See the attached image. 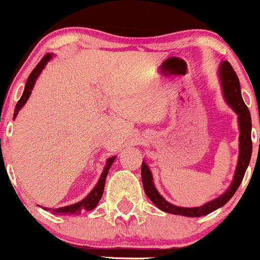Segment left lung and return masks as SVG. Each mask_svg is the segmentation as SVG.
Here are the masks:
<instances>
[{
    "mask_svg": "<svg viewBox=\"0 0 260 260\" xmlns=\"http://www.w3.org/2000/svg\"><path fill=\"white\" fill-rule=\"evenodd\" d=\"M219 77L220 82H221L222 92L225 101L228 105L231 107L238 116V126H240V155H238L237 166H236V171L232 183L226 189L225 193L213 201L205 203L202 207L196 208H183V207H176L171 204L160 196L157 189L154 186L153 175H151L150 170H149L147 162L143 161L142 164V182L143 187H144L145 194L148 198L156 205L160 210L166 211V213L175 214V215H182L188 217H199L208 215V214L213 213L216 209L223 207L232 196L235 194L236 190L240 187L241 182H242L246 170L248 168L250 156H252V138H250V132H252V120H250V113L248 107L246 106L244 101L241 95V85L240 80L236 72L230 64V62L223 61L220 64L219 68Z\"/></svg>",
    "mask_w": 260,
    "mask_h": 260,
    "instance_id": "left-lung-1",
    "label": "left lung"
}]
</instances>
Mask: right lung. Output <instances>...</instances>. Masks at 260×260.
<instances>
[{"instance_id":"right-lung-1","label":"right lung","mask_w":260,"mask_h":260,"mask_svg":"<svg viewBox=\"0 0 260 260\" xmlns=\"http://www.w3.org/2000/svg\"><path fill=\"white\" fill-rule=\"evenodd\" d=\"M51 58H52L51 53H46V55H45L44 57L41 58V61L37 64V67L32 70V72L29 74V78L25 83L24 91H23L22 96H20L19 101H18L17 105H16V109H14V115H13L14 118L17 117L18 112L20 111V109H22V107L25 105L26 100H28L29 96H30L31 90H32V88H34L35 82H37L38 77L40 76L41 71L44 70L45 66L47 64V62H49ZM115 159H116V156H112V157H109V159L106 160V165H105V168H104V171L100 176L99 181H98L96 186L92 188L91 192L89 193V194L86 196L85 198L83 199V201L76 203V204L68 205V207L57 208V209H50V210H51V213L56 214V215H78V214L82 213V210H86V211L92 210V209H94L98 205V203H99L101 197H103L107 172H109V170H110V168H111L112 162L115 161ZM45 209H47V210H49V208H45Z\"/></svg>"}]
</instances>
